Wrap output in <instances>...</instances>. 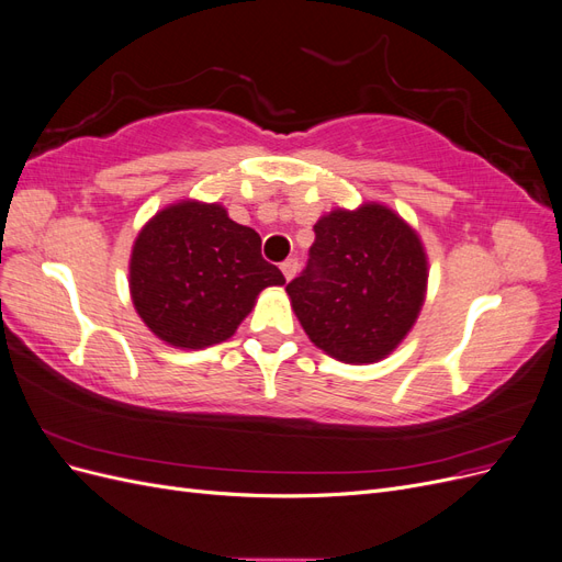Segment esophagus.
<instances>
[{
    "label": "esophagus",
    "instance_id": "34e87169",
    "mask_svg": "<svg viewBox=\"0 0 562 562\" xmlns=\"http://www.w3.org/2000/svg\"><path fill=\"white\" fill-rule=\"evenodd\" d=\"M281 271H283L285 281H291L297 274V260L295 258H288L285 262H281Z\"/></svg>",
    "mask_w": 562,
    "mask_h": 562
}]
</instances>
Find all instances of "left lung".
<instances>
[{
    "label": "left lung",
    "instance_id": "left-lung-1",
    "mask_svg": "<svg viewBox=\"0 0 562 562\" xmlns=\"http://www.w3.org/2000/svg\"><path fill=\"white\" fill-rule=\"evenodd\" d=\"M307 267L285 285L312 342L345 363H372L413 328L427 291L417 234L380 203L314 225Z\"/></svg>",
    "mask_w": 562,
    "mask_h": 562
}]
</instances>
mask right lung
<instances>
[{
    "instance_id": "add662e5",
    "label": "right lung",
    "mask_w": 562,
    "mask_h": 562,
    "mask_svg": "<svg viewBox=\"0 0 562 562\" xmlns=\"http://www.w3.org/2000/svg\"><path fill=\"white\" fill-rule=\"evenodd\" d=\"M260 234L217 203L182 201L143 227L131 255V295L164 342L201 349L225 342L269 285H283L260 252Z\"/></svg>"
}]
</instances>
